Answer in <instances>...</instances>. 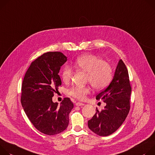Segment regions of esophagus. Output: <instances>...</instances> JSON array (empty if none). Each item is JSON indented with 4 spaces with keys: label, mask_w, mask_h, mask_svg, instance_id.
I'll use <instances>...</instances> for the list:
<instances>
[{
    "label": "esophagus",
    "mask_w": 155,
    "mask_h": 155,
    "mask_svg": "<svg viewBox=\"0 0 155 155\" xmlns=\"http://www.w3.org/2000/svg\"><path fill=\"white\" fill-rule=\"evenodd\" d=\"M76 106H78V107H79V106H84V104H83V103H81V102H77L76 104Z\"/></svg>",
    "instance_id": "34e87169"
}]
</instances>
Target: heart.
Returning a JSON list of instances; mask_svg holds the SVG:
<instances>
[{
  "label": "heart",
  "instance_id": "b5f03b06",
  "mask_svg": "<svg viewBox=\"0 0 155 155\" xmlns=\"http://www.w3.org/2000/svg\"><path fill=\"white\" fill-rule=\"evenodd\" d=\"M74 66L87 73V81L90 82L95 89H105L113 79V70L111 64L95 55H81L76 60ZM73 73V70L71 67L64 66L61 71L63 81L68 82L71 80ZM90 92L89 87L74 85L68 91V94L78 100H84Z\"/></svg>",
  "mask_w": 155,
  "mask_h": 155
}]
</instances>
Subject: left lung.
Here are the masks:
<instances>
[{
  "label": "left lung",
  "mask_w": 155,
  "mask_h": 155,
  "mask_svg": "<svg viewBox=\"0 0 155 155\" xmlns=\"http://www.w3.org/2000/svg\"><path fill=\"white\" fill-rule=\"evenodd\" d=\"M131 91L127 69L120 60L108 87L96 96V99L104 100L106 106L100 111L96 108L97 112L88 121L89 128L100 136L114 133L124 123L129 112Z\"/></svg>",
  "instance_id": "left-lung-1"
}]
</instances>
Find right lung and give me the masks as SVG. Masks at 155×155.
<instances>
[{"label":"right lung","mask_w":155,"mask_h":155,"mask_svg":"<svg viewBox=\"0 0 155 155\" xmlns=\"http://www.w3.org/2000/svg\"><path fill=\"white\" fill-rule=\"evenodd\" d=\"M66 61L60 51L45 53L31 63L23 81L21 103L24 111L33 126L46 135L64 130L74 107L70 98H64L60 106L52 101L54 93L61 85L60 68Z\"/></svg>","instance_id":"add662e5"}]
</instances>
